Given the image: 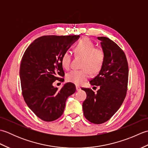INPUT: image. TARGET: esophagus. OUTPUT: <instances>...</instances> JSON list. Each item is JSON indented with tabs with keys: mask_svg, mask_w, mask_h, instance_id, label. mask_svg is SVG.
<instances>
[{
	"mask_svg": "<svg viewBox=\"0 0 148 148\" xmlns=\"http://www.w3.org/2000/svg\"><path fill=\"white\" fill-rule=\"evenodd\" d=\"M76 90H77V91H79V90H81V88H80L79 86H76Z\"/></svg>",
	"mask_w": 148,
	"mask_h": 148,
	"instance_id": "34e87169",
	"label": "esophagus"
}]
</instances>
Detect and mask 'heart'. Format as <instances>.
I'll use <instances>...</instances> for the list:
<instances>
[{
  "mask_svg": "<svg viewBox=\"0 0 148 148\" xmlns=\"http://www.w3.org/2000/svg\"><path fill=\"white\" fill-rule=\"evenodd\" d=\"M76 56L83 57L81 70L72 71L66 75V80L77 86L84 84L89 79L91 73L96 74L101 70L105 60V53L100 47L88 39H83L77 44L74 49ZM72 61L71 53L67 51L64 53L61 59L63 67L69 69Z\"/></svg>",
  "mask_w": 148,
  "mask_h": 148,
  "instance_id": "heart-1",
  "label": "heart"
}]
</instances>
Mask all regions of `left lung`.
<instances>
[{
    "instance_id": "1",
    "label": "left lung",
    "mask_w": 148,
    "mask_h": 148,
    "mask_svg": "<svg viewBox=\"0 0 148 148\" xmlns=\"http://www.w3.org/2000/svg\"><path fill=\"white\" fill-rule=\"evenodd\" d=\"M105 53V60L99 74L90 81L98 86L95 93L92 89L84 88L86 99L83 103V114L94 124L103 123L111 118L120 108L126 97L128 65L123 51L106 37H97Z\"/></svg>"
}]
</instances>
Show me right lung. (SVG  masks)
Here are the masks:
<instances>
[{
	"mask_svg": "<svg viewBox=\"0 0 148 148\" xmlns=\"http://www.w3.org/2000/svg\"><path fill=\"white\" fill-rule=\"evenodd\" d=\"M79 36H45L36 39L25 51L20 76L25 102L37 117L45 121L56 120L64 112L68 97L76 92L72 83L60 90L53 86L62 81L64 71L61 59Z\"/></svg>",
	"mask_w": 148,
	"mask_h": 148,
	"instance_id": "add662e5",
	"label": "right lung"
}]
</instances>
